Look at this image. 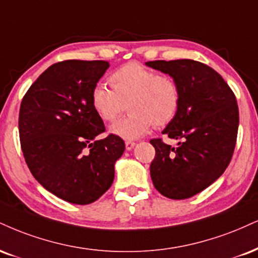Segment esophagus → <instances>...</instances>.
Instances as JSON below:
<instances>
[{"label": "esophagus", "instance_id": "esophagus-1", "mask_svg": "<svg viewBox=\"0 0 258 258\" xmlns=\"http://www.w3.org/2000/svg\"><path fill=\"white\" fill-rule=\"evenodd\" d=\"M136 145L135 142H131V141H126L125 142V147H126V150H132L133 147Z\"/></svg>", "mask_w": 258, "mask_h": 258}]
</instances>
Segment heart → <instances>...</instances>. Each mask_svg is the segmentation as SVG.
Returning a JSON list of instances; mask_svg holds the SVG:
<instances>
[{
    "label": "heart",
    "mask_w": 258,
    "mask_h": 258,
    "mask_svg": "<svg viewBox=\"0 0 258 258\" xmlns=\"http://www.w3.org/2000/svg\"><path fill=\"white\" fill-rule=\"evenodd\" d=\"M110 86L96 85L91 92V105L103 121L116 120L128 107L130 114L111 125L110 132L123 139H137L151 126H167L178 114L180 89L168 74H159L131 61L114 71Z\"/></svg>",
    "instance_id": "b5f03b06"
}]
</instances>
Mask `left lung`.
I'll list each match as a JSON object with an SVG mask.
<instances>
[{"instance_id":"8db88e82","label":"left lung","mask_w":258,"mask_h":258,"mask_svg":"<svg viewBox=\"0 0 258 258\" xmlns=\"http://www.w3.org/2000/svg\"><path fill=\"white\" fill-rule=\"evenodd\" d=\"M147 66L169 74L180 89L178 114L162 131L180 142L173 148L162 138L151 139V180L164 197L186 200L212 185L231 162L239 125L237 98L222 77L202 62L157 60Z\"/></svg>"}]
</instances>
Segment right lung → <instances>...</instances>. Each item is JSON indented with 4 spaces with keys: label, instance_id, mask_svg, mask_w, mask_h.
<instances>
[{
    "label": "right lung",
    "instance_id": "right-lung-1",
    "mask_svg": "<svg viewBox=\"0 0 258 258\" xmlns=\"http://www.w3.org/2000/svg\"><path fill=\"white\" fill-rule=\"evenodd\" d=\"M107 61L66 60L44 71L21 101L19 137L27 167L45 190L73 204L97 201L113 184L114 164L125 150L105 131L91 92Z\"/></svg>",
    "mask_w": 258,
    "mask_h": 258
}]
</instances>
